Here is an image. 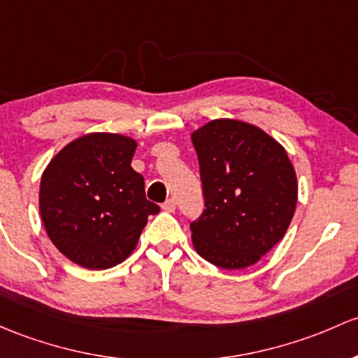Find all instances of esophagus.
<instances>
[{"label":"esophagus","instance_id":"1","mask_svg":"<svg viewBox=\"0 0 358 358\" xmlns=\"http://www.w3.org/2000/svg\"><path fill=\"white\" fill-rule=\"evenodd\" d=\"M161 208H163V210H166V213H173V210L176 209V202H175V199H168V201L164 202V204L161 206Z\"/></svg>","mask_w":358,"mask_h":358}]
</instances>
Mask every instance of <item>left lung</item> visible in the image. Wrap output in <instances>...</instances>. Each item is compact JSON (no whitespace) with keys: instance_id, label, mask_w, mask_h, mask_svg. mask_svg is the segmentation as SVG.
<instances>
[{"instance_id":"obj_1","label":"left lung","mask_w":358,"mask_h":358,"mask_svg":"<svg viewBox=\"0 0 358 358\" xmlns=\"http://www.w3.org/2000/svg\"><path fill=\"white\" fill-rule=\"evenodd\" d=\"M192 142L206 206L190 223L195 250L217 268H248L292 223L299 190L292 161L266 131L238 120H213Z\"/></svg>"}]
</instances>
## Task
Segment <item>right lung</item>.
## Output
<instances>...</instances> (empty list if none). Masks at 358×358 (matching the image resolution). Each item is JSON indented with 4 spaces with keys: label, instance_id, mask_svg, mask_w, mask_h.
<instances>
[{
    "label": "right lung",
    "instance_id": "right-lung-1",
    "mask_svg": "<svg viewBox=\"0 0 358 358\" xmlns=\"http://www.w3.org/2000/svg\"><path fill=\"white\" fill-rule=\"evenodd\" d=\"M137 142L87 134L65 145L41 178L39 210L48 236L71 262L108 269L134 252L149 214L144 176L130 166Z\"/></svg>",
    "mask_w": 358,
    "mask_h": 358
}]
</instances>
